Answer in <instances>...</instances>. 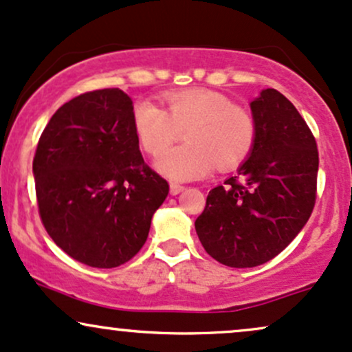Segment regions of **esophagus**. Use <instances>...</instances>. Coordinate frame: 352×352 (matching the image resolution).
I'll return each instance as SVG.
<instances>
[{"label":"esophagus","mask_w":352,"mask_h":352,"mask_svg":"<svg viewBox=\"0 0 352 352\" xmlns=\"http://www.w3.org/2000/svg\"><path fill=\"white\" fill-rule=\"evenodd\" d=\"M184 186L183 184H177V183H171V195H179L183 191Z\"/></svg>","instance_id":"1"}]
</instances>
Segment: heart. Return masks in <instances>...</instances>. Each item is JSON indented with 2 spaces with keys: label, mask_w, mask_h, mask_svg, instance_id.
Returning <instances> with one entry per match:
<instances>
[{
  "label": "heart",
  "mask_w": 352,
  "mask_h": 352,
  "mask_svg": "<svg viewBox=\"0 0 352 352\" xmlns=\"http://www.w3.org/2000/svg\"><path fill=\"white\" fill-rule=\"evenodd\" d=\"M166 109L143 100L133 109L141 148L161 151L185 131L188 143L157 157L156 166L173 179L188 181L218 171H231L248 160L256 143V121L226 94L188 88L164 94Z\"/></svg>",
  "instance_id": "obj_1"
}]
</instances>
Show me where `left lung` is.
<instances>
[{
    "label": "left lung",
    "instance_id": "1",
    "mask_svg": "<svg viewBox=\"0 0 352 352\" xmlns=\"http://www.w3.org/2000/svg\"><path fill=\"white\" fill-rule=\"evenodd\" d=\"M251 111L252 153L226 186L209 191L195 223L208 254L229 267L278 256L307 223L318 192V146L293 102L267 88Z\"/></svg>",
    "mask_w": 352,
    "mask_h": 352
}]
</instances>
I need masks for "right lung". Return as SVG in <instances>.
<instances>
[{"mask_svg": "<svg viewBox=\"0 0 352 352\" xmlns=\"http://www.w3.org/2000/svg\"><path fill=\"white\" fill-rule=\"evenodd\" d=\"M133 101L120 88L82 93L51 116L33 160L51 239L91 267H118L148 239L169 184L144 163Z\"/></svg>", "mask_w": 352, "mask_h": 352, "instance_id": "obj_1", "label": "right lung"}]
</instances>
